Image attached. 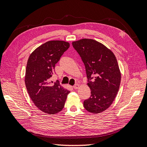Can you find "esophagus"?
Wrapping results in <instances>:
<instances>
[{"label":"esophagus","instance_id":"1","mask_svg":"<svg viewBox=\"0 0 147 147\" xmlns=\"http://www.w3.org/2000/svg\"><path fill=\"white\" fill-rule=\"evenodd\" d=\"M80 87V85L79 84H76V85H74V86H73V88H74V89H78Z\"/></svg>","mask_w":147,"mask_h":147}]
</instances>
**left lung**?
Listing matches in <instances>:
<instances>
[{
	"label": "left lung",
	"mask_w": 147,
	"mask_h": 147,
	"mask_svg": "<svg viewBox=\"0 0 147 147\" xmlns=\"http://www.w3.org/2000/svg\"><path fill=\"white\" fill-rule=\"evenodd\" d=\"M85 66L91 96L83 102L87 111L98 114L108 109L119 88L121 74L116 57L110 49L95 40L72 42Z\"/></svg>",
	"instance_id": "left-lung-1"
}]
</instances>
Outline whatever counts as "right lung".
I'll return each mask as SVG.
<instances>
[{
	"instance_id": "1",
	"label": "right lung",
	"mask_w": 147,
	"mask_h": 147,
	"mask_svg": "<svg viewBox=\"0 0 147 147\" xmlns=\"http://www.w3.org/2000/svg\"><path fill=\"white\" fill-rule=\"evenodd\" d=\"M69 45L62 40L49 41L36 48L28 60L24 80L28 93L36 107L46 114L61 111L70 92L57 82H50L55 64Z\"/></svg>"
}]
</instances>
